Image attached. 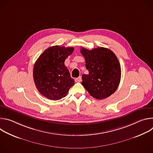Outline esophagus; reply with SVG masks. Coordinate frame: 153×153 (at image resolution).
<instances>
[{"label": "esophagus", "mask_w": 153, "mask_h": 153, "mask_svg": "<svg viewBox=\"0 0 153 153\" xmlns=\"http://www.w3.org/2000/svg\"><path fill=\"white\" fill-rule=\"evenodd\" d=\"M82 81V77L81 76H79V77H77L75 79V82H80Z\"/></svg>", "instance_id": "1"}]
</instances>
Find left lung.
I'll return each mask as SVG.
<instances>
[{
  "instance_id": "1",
  "label": "left lung",
  "mask_w": 153,
  "mask_h": 153,
  "mask_svg": "<svg viewBox=\"0 0 153 153\" xmlns=\"http://www.w3.org/2000/svg\"><path fill=\"white\" fill-rule=\"evenodd\" d=\"M80 53L89 71L88 74L82 75V85L96 99L110 96L118 88L121 77L120 65L115 54L103 47L91 50L82 48Z\"/></svg>"
}]
</instances>
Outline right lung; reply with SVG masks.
I'll use <instances>...</instances> for the list:
<instances>
[{
  "label": "right lung",
  "instance_id": "obj_1",
  "mask_svg": "<svg viewBox=\"0 0 153 153\" xmlns=\"http://www.w3.org/2000/svg\"><path fill=\"white\" fill-rule=\"evenodd\" d=\"M73 51V47H50L36 60L33 68L34 81L39 92L47 99H61L74 85V80L64 63Z\"/></svg>",
  "mask_w": 153,
  "mask_h": 153
}]
</instances>
